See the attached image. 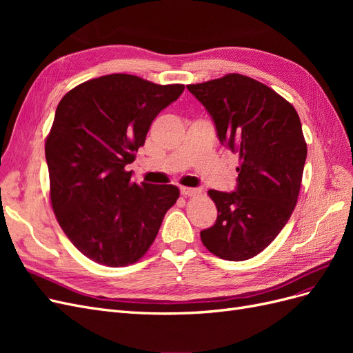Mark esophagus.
I'll return each mask as SVG.
<instances>
[{
  "instance_id": "esophagus-1",
  "label": "esophagus",
  "mask_w": 353,
  "mask_h": 353,
  "mask_svg": "<svg viewBox=\"0 0 353 353\" xmlns=\"http://www.w3.org/2000/svg\"><path fill=\"white\" fill-rule=\"evenodd\" d=\"M200 193L197 188H188V187H181V194L184 197H194Z\"/></svg>"
}]
</instances>
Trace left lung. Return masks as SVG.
<instances>
[{
    "label": "left lung",
    "instance_id": "obj_1",
    "mask_svg": "<svg viewBox=\"0 0 353 353\" xmlns=\"http://www.w3.org/2000/svg\"><path fill=\"white\" fill-rule=\"evenodd\" d=\"M187 88L240 160L237 191H208L218 218L200 232L201 243L221 259H250L279 236L297 203L307 154L301 119L280 94L240 73Z\"/></svg>",
    "mask_w": 353,
    "mask_h": 353
}]
</instances>
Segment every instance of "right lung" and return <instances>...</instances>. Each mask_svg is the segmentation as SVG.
<instances>
[{
  "mask_svg": "<svg viewBox=\"0 0 353 353\" xmlns=\"http://www.w3.org/2000/svg\"><path fill=\"white\" fill-rule=\"evenodd\" d=\"M183 91V83L113 73L60 100L46 140L50 200L59 225L88 259L113 268L140 261L176 203L175 185L132 183L125 166L154 117Z\"/></svg>",
  "mask_w": 353,
  "mask_h": 353,
  "instance_id": "right-lung-1",
  "label": "right lung"
}]
</instances>
